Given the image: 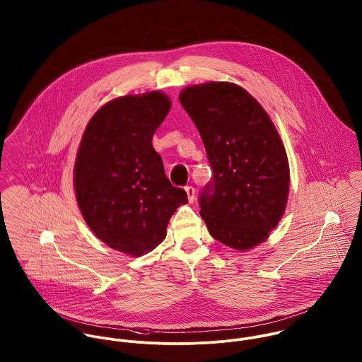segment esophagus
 I'll return each instance as SVG.
<instances>
[{"instance_id":"obj_1","label":"esophagus","mask_w":362,"mask_h":362,"mask_svg":"<svg viewBox=\"0 0 362 362\" xmlns=\"http://www.w3.org/2000/svg\"><path fill=\"white\" fill-rule=\"evenodd\" d=\"M185 190H186V193H187L189 203H193V202H194V187H193V186H186Z\"/></svg>"}]
</instances>
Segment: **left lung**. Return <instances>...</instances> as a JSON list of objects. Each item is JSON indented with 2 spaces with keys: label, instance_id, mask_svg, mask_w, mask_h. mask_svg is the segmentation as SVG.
I'll return each mask as SVG.
<instances>
[{
  "label": "left lung",
  "instance_id": "1",
  "mask_svg": "<svg viewBox=\"0 0 362 362\" xmlns=\"http://www.w3.org/2000/svg\"><path fill=\"white\" fill-rule=\"evenodd\" d=\"M179 100L213 169L199 196L209 233L238 251L261 244L284 216L289 193L288 156L275 125L234 83L192 86Z\"/></svg>",
  "mask_w": 362,
  "mask_h": 362
}]
</instances>
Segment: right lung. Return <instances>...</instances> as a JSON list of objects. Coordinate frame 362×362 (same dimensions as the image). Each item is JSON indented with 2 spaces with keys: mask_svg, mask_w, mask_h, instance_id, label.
<instances>
[{
  "mask_svg": "<svg viewBox=\"0 0 362 362\" xmlns=\"http://www.w3.org/2000/svg\"><path fill=\"white\" fill-rule=\"evenodd\" d=\"M170 110L160 91L125 95L90 119L74 166L80 211L111 248L139 257L155 250L187 193L165 175L152 136Z\"/></svg>",
  "mask_w": 362,
  "mask_h": 362,
  "instance_id": "1",
  "label": "right lung"
}]
</instances>
